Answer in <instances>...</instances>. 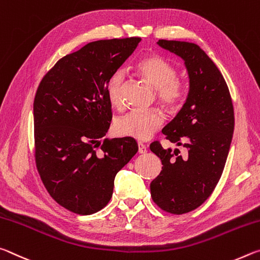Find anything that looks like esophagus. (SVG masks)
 Returning a JSON list of instances; mask_svg holds the SVG:
<instances>
[{
    "label": "esophagus",
    "mask_w": 260,
    "mask_h": 260,
    "mask_svg": "<svg viewBox=\"0 0 260 260\" xmlns=\"http://www.w3.org/2000/svg\"><path fill=\"white\" fill-rule=\"evenodd\" d=\"M138 152L140 153V154H144V153L147 152V147H146L145 144L138 143Z\"/></svg>",
    "instance_id": "34e87169"
}]
</instances>
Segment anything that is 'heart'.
<instances>
[{
    "label": "heart",
    "mask_w": 260,
    "mask_h": 260,
    "mask_svg": "<svg viewBox=\"0 0 260 260\" xmlns=\"http://www.w3.org/2000/svg\"><path fill=\"white\" fill-rule=\"evenodd\" d=\"M136 70L146 82L156 88L159 100L168 108L180 106L185 95V84L177 78V70L172 63L159 55H148L140 59ZM125 77L122 71H117L107 83V95L110 104L120 108L123 105V90ZM165 115L158 109L133 110L120 117L115 124V130L120 136L145 140L150 138L164 124Z\"/></svg>",
    "instance_id": "b5f03b06"
}]
</instances>
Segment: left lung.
Wrapping results in <instances>:
<instances>
[{
	"label": "left lung",
	"mask_w": 260,
	"mask_h": 260,
	"mask_svg": "<svg viewBox=\"0 0 260 260\" xmlns=\"http://www.w3.org/2000/svg\"><path fill=\"white\" fill-rule=\"evenodd\" d=\"M158 45L184 59L190 90L182 109L162 130L170 143L186 152L151 144L162 162L151 182V196L161 210L183 214L201 206L222 175L234 133V107L226 80L201 47L176 40H159Z\"/></svg>",
	"instance_id": "1"
}]
</instances>
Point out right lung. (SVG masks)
<instances>
[{"label":"right lung","instance_id":"add662e5","mask_svg":"<svg viewBox=\"0 0 260 260\" xmlns=\"http://www.w3.org/2000/svg\"><path fill=\"white\" fill-rule=\"evenodd\" d=\"M140 38L98 40L58 59L33 102L34 156L45 188L80 215L109 203L114 180L137 153L131 137L104 139L112 121L107 83Z\"/></svg>","mask_w":260,"mask_h":260}]
</instances>
